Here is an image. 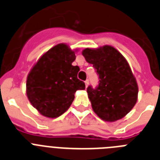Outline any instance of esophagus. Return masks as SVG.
<instances>
[{
    "label": "esophagus",
    "instance_id": "34e87169",
    "mask_svg": "<svg viewBox=\"0 0 160 160\" xmlns=\"http://www.w3.org/2000/svg\"><path fill=\"white\" fill-rule=\"evenodd\" d=\"M84 83H85V86H86V88H87L88 85V80H86L85 81H84Z\"/></svg>",
    "mask_w": 160,
    "mask_h": 160
}]
</instances>
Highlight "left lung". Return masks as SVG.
Wrapping results in <instances>:
<instances>
[{"label":"left lung","instance_id":"1","mask_svg":"<svg viewBox=\"0 0 160 160\" xmlns=\"http://www.w3.org/2000/svg\"><path fill=\"white\" fill-rule=\"evenodd\" d=\"M99 76L96 88H87L92 108L100 118L115 122L124 118L138 100V87L128 62L117 49L105 45L82 51Z\"/></svg>","mask_w":160,"mask_h":160}]
</instances>
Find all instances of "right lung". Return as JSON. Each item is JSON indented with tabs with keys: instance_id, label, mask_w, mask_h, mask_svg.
<instances>
[{
	"instance_id": "obj_1",
	"label": "right lung",
	"mask_w": 160,
	"mask_h": 160,
	"mask_svg": "<svg viewBox=\"0 0 160 160\" xmlns=\"http://www.w3.org/2000/svg\"><path fill=\"white\" fill-rule=\"evenodd\" d=\"M68 45L59 43L42 55L29 72L26 95L42 115L55 118L69 109L77 90L85 84L77 78L78 66L72 64L75 52Z\"/></svg>"
}]
</instances>
